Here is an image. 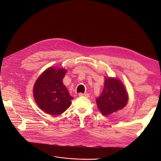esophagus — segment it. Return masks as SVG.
Listing matches in <instances>:
<instances>
[{"label": "esophagus", "instance_id": "1", "mask_svg": "<svg viewBox=\"0 0 161 161\" xmlns=\"http://www.w3.org/2000/svg\"><path fill=\"white\" fill-rule=\"evenodd\" d=\"M79 96H80V97H81V96H84V97H89V94H83V93H80L79 94Z\"/></svg>", "mask_w": 161, "mask_h": 161}]
</instances>
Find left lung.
<instances>
[{"label":"left lung","mask_w":161,"mask_h":161,"mask_svg":"<svg viewBox=\"0 0 161 161\" xmlns=\"http://www.w3.org/2000/svg\"><path fill=\"white\" fill-rule=\"evenodd\" d=\"M129 95L124 83L114 77H105L101 96L96 99L97 108L104 116L122 109L127 104Z\"/></svg>","instance_id":"1"}]
</instances>
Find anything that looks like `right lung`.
Wrapping results in <instances>:
<instances>
[{
  "label": "right lung",
  "mask_w": 161,
  "mask_h": 161,
  "mask_svg": "<svg viewBox=\"0 0 161 161\" xmlns=\"http://www.w3.org/2000/svg\"><path fill=\"white\" fill-rule=\"evenodd\" d=\"M67 71L64 68L48 67L34 84L33 96L36 104L50 115L56 116L64 112L74 99L62 81Z\"/></svg>",
  "instance_id": "add662e5"
}]
</instances>
